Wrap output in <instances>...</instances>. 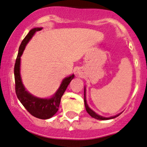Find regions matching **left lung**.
Returning <instances> with one entry per match:
<instances>
[{
    "mask_svg": "<svg viewBox=\"0 0 147 147\" xmlns=\"http://www.w3.org/2000/svg\"><path fill=\"white\" fill-rule=\"evenodd\" d=\"M84 104H85V107H86V110L87 113L90 115V116L93 117V118L96 119H100V120H108V119H111L113 118H116V116H119V114L116 115V116H111V117H109V118H107V117H103V116H100V115L96 114L94 111H93L87 105V102H86V93H85V91H84Z\"/></svg>",
    "mask_w": 147,
    "mask_h": 147,
    "instance_id": "1",
    "label": "left lung"
}]
</instances>
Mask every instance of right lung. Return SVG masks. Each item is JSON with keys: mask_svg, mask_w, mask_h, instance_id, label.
<instances>
[{"mask_svg": "<svg viewBox=\"0 0 147 147\" xmlns=\"http://www.w3.org/2000/svg\"><path fill=\"white\" fill-rule=\"evenodd\" d=\"M41 28H36L29 31L24 39L22 41L19 47V52L18 57L16 59L14 64V80H15V92L18 98L25 107L28 112L31 113L34 117L41 119H47L51 118L58 111L59 105L61 102V98L64 94L67 86L73 79L74 75L66 78L63 80L60 88L57 92L50 99H41L33 96L26 91L22 85L20 74V57L24 51L26 45L28 41L32 38L33 35L37 31H41Z\"/></svg>", "mask_w": 147, "mask_h": 147, "instance_id": "right-lung-1", "label": "right lung"}]
</instances>
